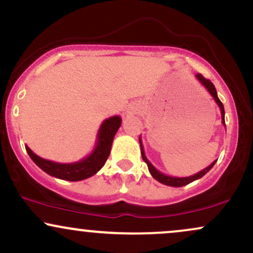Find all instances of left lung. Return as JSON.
<instances>
[{"instance_id":"obj_1","label":"left lung","mask_w":253,"mask_h":253,"mask_svg":"<svg viewBox=\"0 0 253 253\" xmlns=\"http://www.w3.org/2000/svg\"><path fill=\"white\" fill-rule=\"evenodd\" d=\"M197 80H199V82L202 84L203 86H205L206 89H207V91L210 92V94L211 95V97L214 98V101H215L217 106H219L220 110H221V123L222 125H225V109H223V104L221 103V101L219 100V97H217V94H216V89L215 86H214V84L211 82V81L206 80L205 77L202 76V75L197 74L195 76ZM139 143H140V149H141V157H143L144 162L145 163L147 164V168H149V171L150 173L152 175V177L155 179H157L158 182H161L162 184H165V185H169V187H183V185H187L189 184V183L196 181V179L201 178L202 176H205L206 173L210 171L211 168L214 167V164L216 163V161H214L213 163H211V165H208L206 169H203L200 171V172L195 173V175L193 176H189V177H173V176H168L165 175V173L161 172L159 170H157L155 167H153L152 164L150 163L149 159L146 158V156H145V152H144V146H143V143H141V138L139 136Z\"/></svg>"}]
</instances>
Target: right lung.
Segmentation results:
<instances>
[{
  "instance_id": "right-lung-1",
  "label": "right lung",
  "mask_w": 253,
  "mask_h": 253,
  "mask_svg": "<svg viewBox=\"0 0 253 253\" xmlns=\"http://www.w3.org/2000/svg\"><path fill=\"white\" fill-rule=\"evenodd\" d=\"M120 126L121 118L119 115L106 119L98 129L96 144H95L92 152L85 158L75 162V163L63 164L43 159L42 157L37 156L27 145H26V151L30 155L32 161L50 176L65 179V181H82V179L94 176L106 163L107 158L109 157L110 149H112L113 139Z\"/></svg>"
}]
</instances>
